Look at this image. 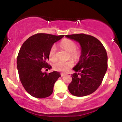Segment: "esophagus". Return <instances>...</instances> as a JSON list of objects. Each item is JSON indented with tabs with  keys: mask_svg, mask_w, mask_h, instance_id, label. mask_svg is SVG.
<instances>
[{
	"mask_svg": "<svg viewBox=\"0 0 122 122\" xmlns=\"http://www.w3.org/2000/svg\"><path fill=\"white\" fill-rule=\"evenodd\" d=\"M65 76V75L64 73H61V77H64V76Z\"/></svg>",
	"mask_w": 122,
	"mask_h": 122,
	"instance_id": "1",
	"label": "esophagus"
}]
</instances>
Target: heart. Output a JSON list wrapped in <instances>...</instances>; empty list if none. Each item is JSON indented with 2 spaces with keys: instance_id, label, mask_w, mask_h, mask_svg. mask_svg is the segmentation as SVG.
Segmentation results:
<instances>
[{
  "instance_id": "obj_1",
  "label": "heart",
  "mask_w": 122,
  "mask_h": 122,
  "mask_svg": "<svg viewBox=\"0 0 122 122\" xmlns=\"http://www.w3.org/2000/svg\"><path fill=\"white\" fill-rule=\"evenodd\" d=\"M60 46L62 49L69 53V57L70 58L76 61L79 59L80 57V51L76 49V44L75 42L68 39H65L61 42ZM56 46L55 45H53L50 48L49 53V59L51 61H56ZM73 62L72 60H69L66 62L58 61L54 64L53 68L57 71L66 72L73 66Z\"/></svg>"
}]
</instances>
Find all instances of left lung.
I'll return each mask as SVG.
<instances>
[{"label":"left lung","mask_w":122,"mask_h":122,"mask_svg":"<svg viewBox=\"0 0 122 122\" xmlns=\"http://www.w3.org/2000/svg\"><path fill=\"white\" fill-rule=\"evenodd\" d=\"M79 43L81 56L73 67L75 73L68 86L71 94L85 96L94 92L101 84L107 70L108 57L104 46L97 38L84 34L65 36Z\"/></svg>","instance_id":"1"}]
</instances>
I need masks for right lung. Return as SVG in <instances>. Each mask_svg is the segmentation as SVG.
<instances>
[{"label": "right lung", "instance_id": "1", "mask_svg": "<svg viewBox=\"0 0 122 122\" xmlns=\"http://www.w3.org/2000/svg\"><path fill=\"white\" fill-rule=\"evenodd\" d=\"M64 36L39 33L29 37L21 46L17 57L19 79L25 90L34 97H47L52 94L54 84L61 77L57 71L47 74L43 68L50 69L47 63L54 43Z\"/></svg>", "mask_w": 122, "mask_h": 122}]
</instances>
